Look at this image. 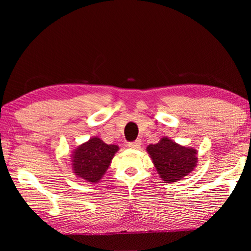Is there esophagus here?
Wrapping results in <instances>:
<instances>
[{
	"label": "esophagus",
	"instance_id": "esophagus-1",
	"mask_svg": "<svg viewBox=\"0 0 251 251\" xmlns=\"http://www.w3.org/2000/svg\"><path fill=\"white\" fill-rule=\"evenodd\" d=\"M127 146H128V148H131V149H139L140 146H141V140L137 139V140H135V141L128 142Z\"/></svg>",
	"mask_w": 251,
	"mask_h": 251
}]
</instances>
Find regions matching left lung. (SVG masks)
<instances>
[{"mask_svg":"<svg viewBox=\"0 0 251 251\" xmlns=\"http://www.w3.org/2000/svg\"><path fill=\"white\" fill-rule=\"evenodd\" d=\"M147 150L158 174L168 183L182 179L197 164L195 149L181 147L169 138H162L156 144H150Z\"/></svg>","mask_w":251,"mask_h":251,"instance_id":"1","label":"left lung"}]
</instances>
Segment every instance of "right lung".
Returning <instances> with one entry per match:
<instances>
[{
	"instance_id": "obj_1",
	"label": "right lung",
	"mask_w": 251,
	"mask_h": 251,
	"mask_svg": "<svg viewBox=\"0 0 251 251\" xmlns=\"http://www.w3.org/2000/svg\"><path fill=\"white\" fill-rule=\"evenodd\" d=\"M117 151L118 147L115 144H107L97 137L91 138L74 151V173L90 182L100 181Z\"/></svg>"
}]
</instances>
